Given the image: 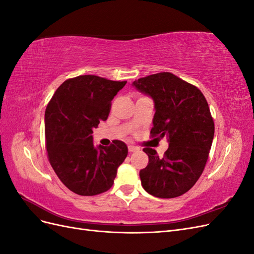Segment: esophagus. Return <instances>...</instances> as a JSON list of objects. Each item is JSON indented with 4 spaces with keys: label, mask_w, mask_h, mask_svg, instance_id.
Returning <instances> with one entry per match:
<instances>
[{
    "label": "esophagus",
    "mask_w": 254,
    "mask_h": 254,
    "mask_svg": "<svg viewBox=\"0 0 254 254\" xmlns=\"http://www.w3.org/2000/svg\"><path fill=\"white\" fill-rule=\"evenodd\" d=\"M137 149H139V148H137V147H136V146H133V145H129V146H128V150H129L130 152H133V151H136Z\"/></svg>",
    "instance_id": "esophagus-1"
}]
</instances>
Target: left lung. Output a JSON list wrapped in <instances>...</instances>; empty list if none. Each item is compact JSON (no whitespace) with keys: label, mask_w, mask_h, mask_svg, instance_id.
Instances as JSON below:
<instances>
[{"label":"left lung","mask_w":254,"mask_h":254,"mask_svg":"<svg viewBox=\"0 0 254 254\" xmlns=\"http://www.w3.org/2000/svg\"><path fill=\"white\" fill-rule=\"evenodd\" d=\"M132 86L155 103L151 137H167L163 157L145 147L148 164L140 171L143 189L158 198L187 193L201 176L214 137V122L201 91L170 72L134 80Z\"/></svg>","instance_id":"1"}]
</instances>
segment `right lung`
<instances>
[{"mask_svg":"<svg viewBox=\"0 0 254 254\" xmlns=\"http://www.w3.org/2000/svg\"><path fill=\"white\" fill-rule=\"evenodd\" d=\"M127 81L95 75L65 80L45 110V141L49 161L60 181L81 196L108 190L124 162L128 148L114 140L110 146L93 144V129L106 121L111 101Z\"/></svg>","mask_w":254,"mask_h":254,"instance_id":"add662e5","label":"right lung"}]
</instances>
